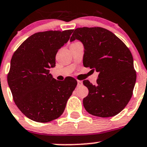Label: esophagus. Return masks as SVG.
<instances>
[{
  "label": "esophagus",
  "mask_w": 147,
  "mask_h": 147,
  "mask_svg": "<svg viewBox=\"0 0 147 147\" xmlns=\"http://www.w3.org/2000/svg\"><path fill=\"white\" fill-rule=\"evenodd\" d=\"M77 83H78V86H81L82 85H83V82H82L81 80H78Z\"/></svg>",
  "instance_id": "1"
}]
</instances>
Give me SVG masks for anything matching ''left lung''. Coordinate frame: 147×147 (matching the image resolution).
<instances>
[{
  "mask_svg": "<svg viewBox=\"0 0 147 147\" xmlns=\"http://www.w3.org/2000/svg\"><path fill=\"white\" fill-rule=\"evenodd\" d=\"M76 39L84 46L83 66L99 74L96 85L83 80L89 90L83 101L85 109L99 117L116 116L128 104L136 82L131 52L114 34L102 27L77 28L70 41Z\"/></svg>",
  "mask_w": 147,
  "mask_h": 147,
  "instance_id": "1",
  "label": "left lung"
}]
</instances>
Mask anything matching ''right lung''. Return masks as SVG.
<instances>
[{
	"instance_id": "add662e5",
	"label": "right lung",
	"mask_w": 147,
	"mask_h": 147,
	"mask_svg": "<svg viewBox=\"0 0 147 147\" xmlns=\"http://www.w3.org/2000/svg\"><path fill=\"white\" fill-rule=\"evenodd\" d=\"M73 31L36 33L12 55L7 83L15 105L32 121L47 123L59 118L77 86L71 76L55 80L49 70L55 67L57 53Z\"/></svg>"
}]
</instances>
